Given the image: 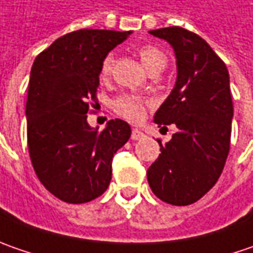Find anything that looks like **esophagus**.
Listing matches in <instances>:
<instances>
[{
    "label": "esophagus",
    "instance_id": "obj_1",
    "mask_svg": "<svg viewBox=\"0 0 253 253\" xmlns=\"http://www.w3.org/2000/svg\"><path fill=\"white\" fill-rule=\"evenodd\" d=\"M145 138V135L142 133L139 129H132V133H131V139L132 141H141Z\"/></svg>",
    "mask_w": 253,
    "mask_h": 253
}]
</instances>
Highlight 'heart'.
<instances>
[{
	"mask_svg": "<svg viewBox=\"0 0 253 253\" xmlns=\"http://www.w3.org/2000/svg\"><path fill=\"white\" fill-rule=\"evenodd\" d=\"M138 54L141 57L143 66L149 70V73L155 74L159 73L161 70L165 69V66L168 63V57L166 54L162 52L159 47L153 46V44H145L138 50ZM114 66V57L112 54H108L104 57L101 63L100 73L101 77L110 76ZM112 110L117 112L120 117L128 120L131 122L141 121L145 117L146 112V101L142 100L141 97L136 95H120L112 101Z\"/></svg>",
	"mask_w": 253,
	"mask_h": 253,
	"instance_id": "b5f03b06",
	"label": "heart"
}]
</instances>
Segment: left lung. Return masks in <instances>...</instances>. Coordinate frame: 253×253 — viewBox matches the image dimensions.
I'll use <instances>...</instances> for the list:
<instances>
[{"mask_svg": "<svg viewBox=\"0 0 253 253\" xmlns=\"http://www.w3.org/2000/svg\"><path fill=\"white\" fill-rule=\"evenodd\" d=\"M168 41L176 54L177 80L155 114L158 125L177 131L146 171L156 197L173 206L200 200L222 173L234 115L225 63L203 38L180 26L149 31Z\"/></svg>", "mask_w": 253, "mask_h": 253, "instance_id": "obj_1", "label": "left lung"}]
</instances>
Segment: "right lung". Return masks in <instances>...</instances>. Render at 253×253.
<instances>
[{
	"label": "right lung",
	"instance_id": "1",
	"mask_svg": "<svg viewBox=\"0 0 253 253\" xmlns=\"http://www.w3.org/2000/svg\"><path fill=\"white\" fill-rule=\"evenodd\" d=\"M129 34L74 31L35 59L26 101L28 149L38 179L64 203L100 197L111 181L114 153L131 136L122 120L108 121L101 132L87 122L102 60Z\"/></svg>",
	"mask_w": 253,
	"mask_h": 253
}]
</instances>
